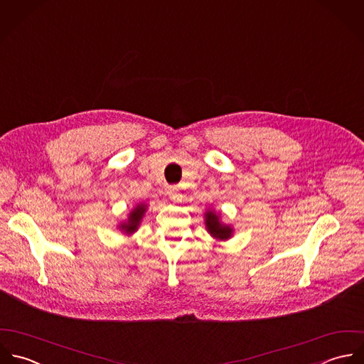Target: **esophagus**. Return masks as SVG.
<instances>
[{
	"mask_svg": "<svg viewBox=\"0 0 364 364\" xmlns=\"http://www.w3.org/2000/svg\"><path fill=\"white\" fill-rule=\"evenodd\" d=\"M168 196L172 202H179L181 200V193L178 192V188H169L168 189Z\"/></svg>",
	"mask_w": 364,
	"mask_h": 364,
	"instance_id": "1",
	"label": "esophagus"
}]
</instances>
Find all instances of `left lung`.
<instances>
[{
    "label": "left lung",
    "instance_id": "8db88e82",
    "mask_svg": "<svg viewBox=\"0 0 364 364\" xmlns=\"http://www.w3.org/2000/svg\"><path fill=\"white\" fill-rule=\"evenodd\" d=\"M205 225H206V229L210 233V236L216 240H228L233 235L232 226L222 223L220 215L213 210H208L205 213Z\"/></svg>",
    "mask_w": 364,
    "mask_h": 364
}]
</instances>
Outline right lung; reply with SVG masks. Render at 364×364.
Wrapping results in <instances>:
<instances>
[{
    "mask_svg": "<svg viewBox=\"0 0 364 364\" xmlns=\"http://www.w3.org/2000/svg\"><path fill=\"white\" fill-rule=\"evenodd\" d=\"M146 208L144 203L141 205H136L131 212H129V216H128V220L125 223L120 225V229L125 235H132L134 232H136L141 220H142V216L145 213Z\"/></svg>",
    "mask_w": 364,
    "mask_h": 364,
    "instance_id": "1",
    "label": "right lung"
}]
</instances>
